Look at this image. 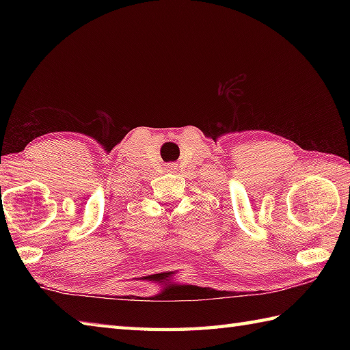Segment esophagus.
<instances>
[{
    "mask_svg": "<svg viewBox=\"0 0 350 350\" xmlns=\"http://www.w3.org/2000/svg\"><path fill=\"white\" fill-rule=\"evenodd\" d=\"M176 163H173V162H171V163H167V165H165V170L168 171V173H173V171L176 170Z\"/></svg>",
    "mask_w": 350,
    "mask_h": 350,
    "instance_id": "1",
    "label": "esophagus"
}]
</instances>
